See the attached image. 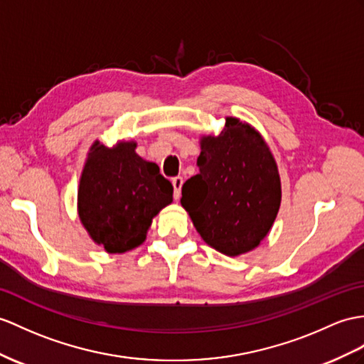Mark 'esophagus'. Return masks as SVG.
I'll return each instance as SVG.
<instances>
[{"mask_svg": "<svg viewBox=\"0 0 364 364\" xmlns=\"http://www.w3.org/2000/svg\"><path fill=\"white\" fill-rule=\"evenodd\" d=\"M171 183H173V188H174V199L177 200V199L181 198V190H182V185H183V179H182L181 176L173 177Z\"/></svg>", "mask_w": 364, "mask_h": 364, "instance_id": "esophagus-1", "label": "esophagus"}]
</instances>
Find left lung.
Returning a JSON list of instances; mask_svg holds the SVG:
<instances>
[{
  "instance_id": "left-lung-1",
  "label": "left lung",
  "mask_w": 364,
  "mask_h": 364,
  "mask_svg": "<svg viewBox=\"0 0 364 364\" xmlns=\"http://www.w3.org/2000/svg\"><path fill=\"white\" fill-rule=\"evenodd\" d=\"M198 166L183 183L181 203L200 237L227 256L256 249L281 205L278 166L262 136L227 117L219 136L200 139Z\"/></svg>"
}]
</instances>
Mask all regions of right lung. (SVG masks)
Returning a JSON list of instances; mask_svg holds the SVG:
<instances>
[{
    "label": "right lung",
    "instance_id": "add662e5",
    "mask_svg": "<svg viewBox=\"0 0 364 364\" xmlns=\"http://www.w3.org/2000/svg\"><path fill=\"white\" fill-rule=\"evenodd\" d=\"M136 146V141H119L108 148L95 140L80 177L78 218L108 253L144 244L153 218L173 202L171 182Z\"/></svg>",
    "mask_w": 364,
    "mask_h": 364
}]
</instances>
